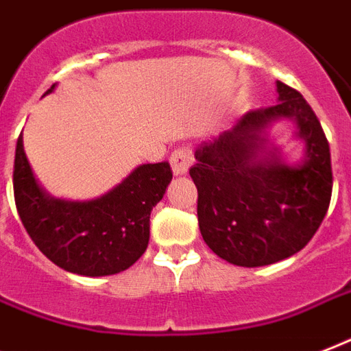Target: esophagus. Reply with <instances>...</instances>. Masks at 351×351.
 Masks as SVG:
<instances>
[{"mask_svg":"<svg viewBox=\"0 0 351 351\" xmlns=\"http://www.w3.org/2000/svg\"><path fill=\"white\" fill-rule=\"evenodd\" d=\"M192 162H194V152L190 146H181L178 150H173V154L170 156V165H172L176 176H183V173L189 172Z\"/></svg>","mask_w":351,"mask_h":351,"instance_id":"esophagus-1","label":"esophagus"}]
</instances>
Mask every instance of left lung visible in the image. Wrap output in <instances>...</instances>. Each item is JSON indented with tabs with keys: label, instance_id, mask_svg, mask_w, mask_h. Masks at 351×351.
Returning a JSON list of instances; mask_svg holds the SVG:
<instances>
[{
	"label": "left lung",
	"instance_id": "left-lung-1",
	"mask_svg": "<svg viewBox=\"0 0 351 351\" xmlns=\"http://www.w3.org/2000/svg\"><path fill=\"white\" fill-rule=\"evenodd\" d=\"M278 104L249 111L236 126L195 150L190 178L197 186L203 240L219 258L262 267L308 245L331 199L330 145L311 106L297 89L276 82ZM280 116L295 118L306 159L289 169L278 158L257 159L259 133Z\"/></svg>",
	"mask_w": 351,
	"mask_h": 351
}]
</instances>
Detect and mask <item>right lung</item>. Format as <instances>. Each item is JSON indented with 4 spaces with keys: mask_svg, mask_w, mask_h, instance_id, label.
Returning <instances> with one entry per match:
<instances>
[{
    "mask_svg": "<svg viewBox=\"0 0 351 351\" xmlns=\"http://www.w3.org/2000/svg\"><path fill=\"white\" fill-rule=\"evenodd\" d=\"M170 181L172 168L162 161L138 167L99 199H53L32 178L21 135L16 143L12 183L21 223L34 245L69 273L106 276L137 262L150 240L152 208Z\"/></svg>",
    "mask_w": 351,
    "mask_h": 351,
    "instance_id": "right-lung-1",
    "label": "right lung"
}]
</instances>
